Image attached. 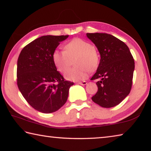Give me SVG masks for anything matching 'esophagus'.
Listing matches in <instances>:
<instances>
[{
  "label": "esophagus",
  "mask_w": 151,
  "mask_h": 151,
  "mask_svg": "<svg viewBox=\"0 0 151 151\" xmlns=\"http://www.w3.org/2000/svg\"><path fill=\"white\" fill-rule=\"evenodd\" d=\"M77 83H78V84L81 85H87V82L86 81H78V82H77Z\"/></svg>",
  "instance_id": "obj_1"
}]
</instances>
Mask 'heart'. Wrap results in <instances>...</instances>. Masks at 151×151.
Returning a JSON list of instances; mask_svg holds the SVG:
<instances>
[{
	"mask_svg": "<svg viewBox=\"0 0 151 151\" xmlns=\"http://www.w3.org/2000/svg\"><path fill=\"white\" fill-rule=\"evenodd\" d=\"M74 59L76 65L66 74V77L72 81L84 80L89 71H93L99 64V54L95 47L87 40L75 38L64 46V51L55 50L52 54L53 64L60 73H66Z\"/></svg>",
	"mask_w": 151,
	"mask_h": 151,
	"instance_id": "heart-1",
	"label": "heart"
}]
</instances>
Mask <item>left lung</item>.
<instances>
[{
    "label": "left lung",
    "instance_id": "left-lung-1",
    "mask_svg": "<svg viewBox=\"0 0 151 151\" xmlns=\"http://www.w3.org/2000/svg\"><path fill=\"white\" fill-rule=\"evenodd\" d=\"M97 47L100 62L91 80L96 83L98 91L91 100L100 106L111 108L122 102L132 89L135 63L125 42L106 33H87Z\"/></svg>",
    "mask_w": 151,
    "mask_h": 151
}]
</instances>
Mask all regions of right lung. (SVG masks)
Returning <instances> with one entry per match:
<instances>
[{"instance_id":"add662e5","label":"right lung","mask_w":151,"mask_h":151,"mask_svg":"<svg viewBox=\"0 0 151 151\" xmlns=\"http://www.w3.org/2000/svg\"><path fill=\"white\" fill-rule=\"evenodd\" d=\"M68 37L42 36L24 47L18 58V88L33 109L43 113L59 110L66 102L74 84L64 79L52 60L53 51Z\"/></svg>"}]
</instances>
